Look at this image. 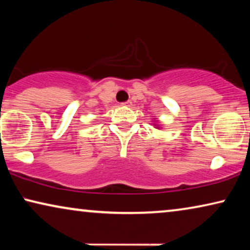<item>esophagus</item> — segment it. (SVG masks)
Instances as JSON below:
<instances>
[{
    "label": "esophagus",
    "mask_w": 250,
    "mask_h": 250,
    "mask_svg": "<svg viewBox=\"0 0 250 250\" xmlns=\"http://www.w3.org/2000/svg\"><path fill=\"white\" fill-rule=\"evenodd\" d=\"M131 104H132L131 101H125V102H123V104H122V105H124V107H129Z\"/></svg>",
    "instance_id": "1"
}]
</instances>
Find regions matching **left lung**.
<instances>
[{
  "label": "left lung",
  "instance_id": "1",
  "mask_svg": "<svg viewBox=\"0 0 250 250\" xmlns=\"http://www.w3.org/2000/svg\"><path fill=\"white\" fill-rule=\"evenodd\" d=\"M156 126H157V125H156ZM156 128H158V127H156Z\"/></svg>",
  "mask_w": 250,
  "mask_h": 250
}]
</instances>
